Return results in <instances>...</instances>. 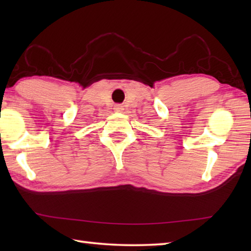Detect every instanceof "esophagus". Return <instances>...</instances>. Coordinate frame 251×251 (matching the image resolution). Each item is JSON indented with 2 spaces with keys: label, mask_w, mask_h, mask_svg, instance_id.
<instances>
[{
  "label": "esophagus",
  "mask_w": 251,
  "mask_h": 251,
  "mask_svg": "<svg viewBox=\"0 0 251 251\" xmlns=\"http://www.w3.org/2000/svg\"><path fill=\"white\" fill-rule=\"evenodd\" d=\"M114 110H115V112H117V113H121V112H123V110H124V106L117 104V105L114 106Z\"/></svg>",
  "instance_id": "1"
}]
</instances>
